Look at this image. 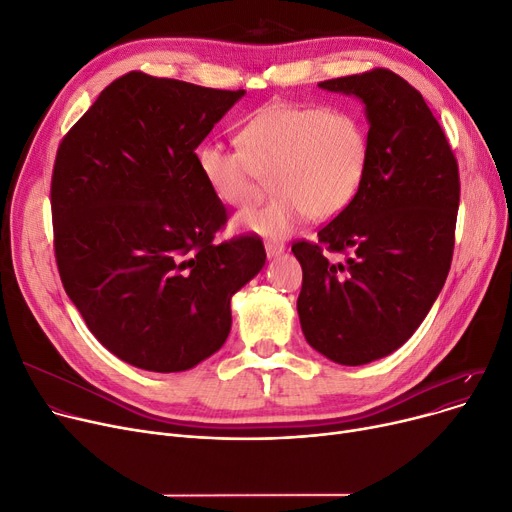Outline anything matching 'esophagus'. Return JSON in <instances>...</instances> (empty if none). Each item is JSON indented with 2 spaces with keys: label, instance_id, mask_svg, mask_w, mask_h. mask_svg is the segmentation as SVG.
Masks as SVG:
<instances>
[{
  "label": "esophagus",
  "instance_id": "1",
  "mask_svg": "<svg viewBox=\"0 0 512 512\" xmlns=\"http://www.w3.org/2000/svg\"><path fill=\"white\" fill-rule=\"evenodd\" d=\"M265 253H267V257H278L280 253H284V245L282 242H274V240H267L265 242Z\"/></svg>",
  "mask_w": 512,
  "mask_h": 512
}]
</instances>
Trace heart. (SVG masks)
Segmentation results:
<instances>
[{
	"label": "heart",
	"mask_w": 512,
	"mask_h": 512,
	"mask_svg": "<svg viewBox=\"0 0 512 512\" xmlns=\"http://www.w3.org/2000/svg\"><path fill=\"white\" fill-rule=\"evenodd\" d=\"M240 143H203L197 166L213 197L234 209L261 201L274 180V201L238 218L263 236H284L309 215L336 218L359 195L369 168L367 126L342 107L272 103L242 126Z\"/></svg>",
	"instance_id": "1"
}]
</instances>
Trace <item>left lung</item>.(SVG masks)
Returning <instances> with one entry per match:
<instances>
[{
    "mask_svg": "<svg viewBox=\"0 0 512 512\" xmlns=\"http://www.w3.org/2000/svg\"><path fill=\"white\" fill-rule=\"evenodd\" d=\"M321 89L355 95L369 120V168L355 201L297 240L301 328L317 353L365 365L405 344L450 272L461 182L446 134L421 93L392 70L340 76ZM342 252L336 262L329 253Z\"/></svg>",
    "mask_w": 512,
    "mask_h": 512,
    "instance_id": "obj_1",
    "label": "left lung"
}]
</instances>
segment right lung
Masks as SVG:
<instances>
[{"label": "right lung", "mask_w": 512, "mask_h": 512, "mask_svg": "<svg viewBox=\"0 0 512 512\" xmlns=\"http://www.w3.org/2000/svg\"><path fill=\"white\" fill-rule=\"evenodd\" d=\"M245 91L128 72L62 139L51 176L53 249L91 334L147 371L220 351L230 299L265 265L257 236L213 245L226 207L195 149Z\"/></svg>", "instance_id": "right-lung-1"}]
</instances>
